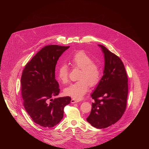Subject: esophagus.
I'll return each mask as SVG.
<instances>
[{"label": "esophagus", "mask_w": 149, "mask_h": 149, "mask_svg": "<svg viewBox=\"0 0 149 149\" xmlns=\"http://www.w3.org/2000/svg\"><path fill=\"white\" fill-rule=\"evenodd\" d=\"M71 102L72 103V104H74V103H76V102H78V101H76L75 100H74V99H72V100H71Z\"/></svg>", "instance_id": "obj_1"}]
</instances>
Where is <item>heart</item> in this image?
Returning a JSON list of instances; mask_svg holds the SVG:
<instances>
[{"label": "heart", "instance_id": "heart-1", "mask_svg": "<svg viewBox=\"0 0 149 149\" xmlns=\"http://www.w3.org/2000/svg\"><path fill=\"white\" fill-rule=\"evenodd\" d=\"M70 63L75 68L81 69L79 81L70 84L65 88L63 93L67 96L77 100H81L89 90L90 86H95L100 82L101 70L97 63L93 62L90 56L84 51L76 52L70 59ZM58 79L63 83L68 81V70L66 65L59 67L57 71Z\"/></svg>", "mask_w": 149, "mask_h": 149}]
</instances>
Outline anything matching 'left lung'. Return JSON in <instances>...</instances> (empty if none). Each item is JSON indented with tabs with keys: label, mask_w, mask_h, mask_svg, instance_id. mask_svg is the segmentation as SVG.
Listing matches in <instances>:
<instances>
[{
	"label": "left lung",
	"mask_w": 149,
	"mask_h": 149,
	"mask_svg": "<svg viewBox=\"0 0 149 149\" xmlns=\"http://www.w3.org/2000/svg\"><path fill=\"white\" fill-rule=\"evenodd\" d=\"M104 56L103 76L91 94L94 99L87 121L97 129L115 124L123 115L127 106L128 78L123 62L114 54L98 45Z\"/></svg>",
	"instance_id": "1"
}]
</instances>
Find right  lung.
I'll use <instances>...</instances> for the list:
<instances>
[{
	"label": "right lung",
	"mask_w": 149,
	"mask_h": 149,
	"mask_svg": "<svg viewBox=\"0 0 149 149\" xmlns=\"http://www.w3.org/2000/svg\"><path fill=\"white\" fill-rule=\"evenodd\" d=\"M70 46L47 45L27 63L21 77V91L25 109L32 120L44 127L58 124L63 116V109L71 97L53 99L59 93L55 78V66L62 53Z\"/></svg>",
	"instance_id": "right-lung-1"
}]
</instances>
